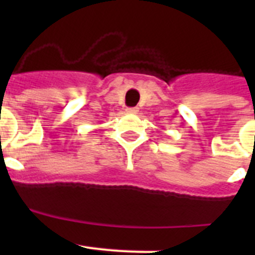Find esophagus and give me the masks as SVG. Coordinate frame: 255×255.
<instances>
[{
  "instance_id": "1",
  "label": "esophagus",
  "mask_w": 255,
  "mask_h": 255,
  "mask_svg": "<svg viewBox=\"0 0 255 255\" xmlns=\"http://www.w3.org/2000/svg\"><path fill=\"white\" fill-rule=\"evenodd\" d=\"M126 111L129 112V114H138L139 108L138 107H130V108H128Z\"/></svg>"
}]
</instances>
